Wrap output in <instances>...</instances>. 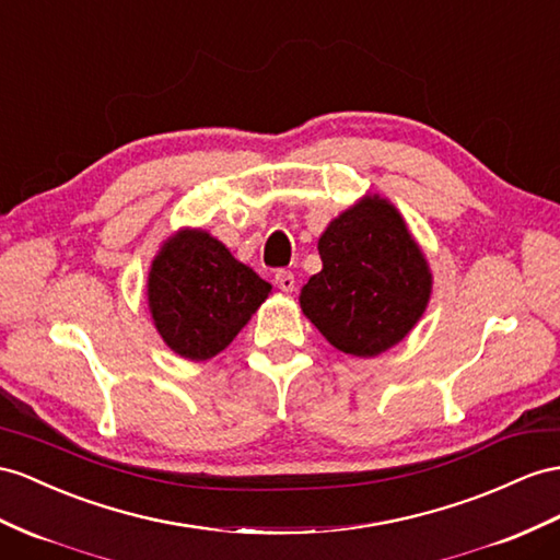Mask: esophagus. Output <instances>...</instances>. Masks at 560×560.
I'll return each instance as SVG.
<instances>
[{
	"label": "esophagus",
	"mask_w": 560,
	"mask_h": 560,
	"mask_svg": "<svg viewBox=\"0 0 560 560\" xmlns=\"http://www.w3.org/2000/svg\"><path fill=\"white\" fill-rule=\"evenodd\" d=\"M275 283L279 285V289H281L283 293H291V291L295 289V277H293V271H291V269H279L277 275H275Z\"/></svg>",
	"instance_id": "1"
}]
</instances>
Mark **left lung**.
I'll list each match as a JSON object with an SVG mask.
<instances>
[{
	"instance_id": "1",
	"label": "left lung",
	"mask_w": 560,
	"mask_h": 560,
	"mask_svg": "<svg viewBox=\"0 0 560 560\" xmlns=\"http://www.w3.org/2000/svg\"><path fill=\"white\" fill-rule=\"evenodd\" d=\"M317 248L324 267L300 291V307L340 352L376 357L423 317L433 275L390 200H357L326 226Z\"/></svg>"
}]
</instances>
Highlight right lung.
<instances>
[{"label": "right lung", "instance_id": "1", "mask_svg": "<svg viewBox=\"0 0 560 560\" xmlns=\"http://www.w3.org/2000/svg\"><path fill=\"white\" fill-rule=\"evenodd\" d=\"M269 293L265 279L203 229L170 236L149 271V310L158 334L191 362L222 352Z\"/></svg>", "mask_w": 560, "mask_h": 560}]
</instances>
